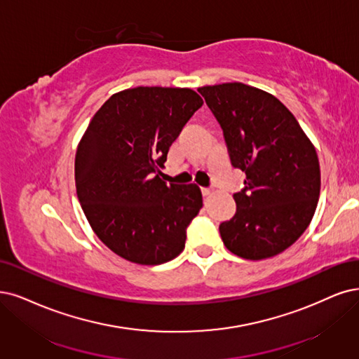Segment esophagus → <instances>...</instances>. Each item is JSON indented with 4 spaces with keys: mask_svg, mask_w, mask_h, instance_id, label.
I'll return each mask as SVG.
<instances>
[{
    "mask_svg": "<svg viewBox=\"0 0 359 359\" xmlns=\"http://www.w3.org/2000/svg\"><path fill=\"white\" fill-rule=\"evenodd\" d=\"M203 195H204V196H210V195H211V191H210V189H205V188H204V189H203Z\"/></svg>",
    "mask_w": 359,
    "mask_h": 359,
    "instance_id": "obj_1",
    "label": "esophagus"
}]
</instances>
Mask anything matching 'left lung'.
<instances>
[{"label": "left lung", "instance_id": "obj_1", "mask_svg": "<svg viewBox=\"0 0 359 359\" xmlns=\"http://www.w3.org/2000/svg\"><path fill=\"white\" fill-rule=\"evenodd\" d=\"M223 130L231 163L245 172L235 216L219 231L231 253L269 259L293 245L315 215L321 170L315 146L271 93L243 83L198 88Z\"/></svg>", "mask_w": 359, "mask_h": 359}]
</instances>
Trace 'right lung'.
I'll use <instances>...</instances> for the list:
<instances>
[{"label":"right lung","instance_id":"1","mask_svg":"<svg viewBox=\"0 0 359 359\" xmlns=\"http://www.w3.org/2000/svg\"><path fill=\"white\" fill-rule=\"evenodd\" d=\"M203 103L191 88L136 87L115 93L91 118L75 155L76 195L91 229L119 257L161 264L183 251L201 189L167 184L159 168Z\"/></svg>","mask_w":359,"mask_h":359}]
</instances>
